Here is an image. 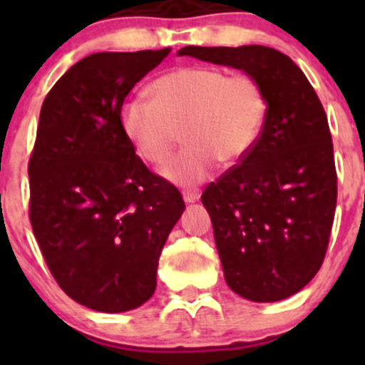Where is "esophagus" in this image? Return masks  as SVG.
<instances>
[{"mask_svg": "<svg viewBox=\"0 0 365 365\" xmlns=\"http://www.w3.org/2000/svg\"><path fill=\"white\" fill-rule=\"evenodd\" d=\"M182 197H185L186 202H195L199 199V190H185V192H182Z\"/></svg>", "mask_w": 365, "mask_h": 365, "instance_id": "obj_1", "label": "esophagus"}]
</instances>
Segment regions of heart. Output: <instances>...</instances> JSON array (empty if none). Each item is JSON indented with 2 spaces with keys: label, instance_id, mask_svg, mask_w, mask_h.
<instances>
[{
  "label": "heart",
  "instance_id": "1",
  "mask_svg": "<svg viewBox=\"0 0 365 365\" xmlns=\"http://www.w3.org/2000/svg\"><path fill=\"white\" fill-rule=\"evenodd\" d=\"M150 91L151 98L133 96L122 106V130L151 164L164 163L185 131L188 146L160 170L179 186L205 180L219 160L234 164L247 157L269 115L261 83L222 67H177L155 78Z\"/></svg>",
  "mask_w": 365,
  "mask_h": 365
}]
</instances>
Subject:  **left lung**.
Wrapping results in <instances>:
<instances>
[{
  "instance_id": "8db88e82",
  "label": "left lung",
  "mask_w": 365,
  "mask_h": 365,
  "mask_svg": "<svg viewBox=\"0 0 365 365\" xmlns=\"http://www.w3.org/2000/svg\"><path fill=\"white\" fill-rule=\"evenodd\" d=\"M177 54L241 69L265 89L256 146L201 199L232 291L261 303L289 298L320 270L333 228L336 168L324 106L302 69L270 47L188 45Z\"/></svg>"
}]
</instances>
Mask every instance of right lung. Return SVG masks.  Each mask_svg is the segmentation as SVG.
Masks as SVG:
<instances>
[{
    "label": "right lung",
    "mask_w": 365,
    "mask_h": 365,
    "mask_svg": "<svg viewBox=\"0 0 365 365\" xmlns=\"http://www.w3.org/2000/svg\"><path fill=\"white\" fill-rule=\"evenodd\" d=\"M170 51L89 54L41 106L29 219L60 289L93 311H131L151 298L160 250L185 210L120 122L128 93Z\"/></svg>",
    "instance_id": "add662e5"
}]
</instances>
